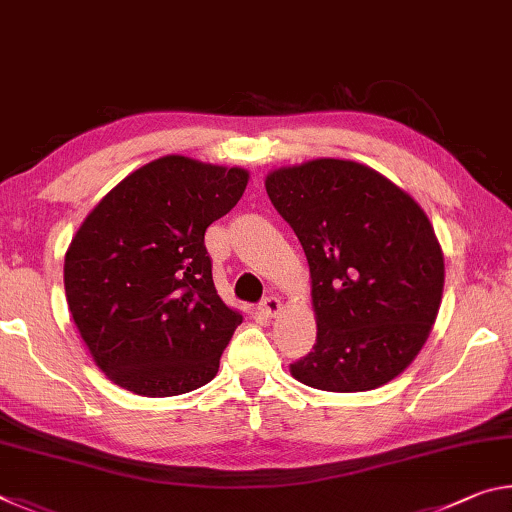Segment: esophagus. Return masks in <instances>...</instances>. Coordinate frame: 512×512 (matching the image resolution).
<instances>
[{
  "instance_id": "34e87169",
  "label": "esophagus",
  "mask_w": 512,
  "mask_h": 512,
  "mask_svg": "<svg viewBox=\"0 0 512 512\" xmlns=\"http://www.w3.org/2000/svg\"><path fill=\"white\" fill-rule=\"evenodd\" d=\"M259 309H262V314H266V316H277L282 311V302H280V298L268 296V298H264L262 305H259Z\"/></svg>"
}]
</instances>
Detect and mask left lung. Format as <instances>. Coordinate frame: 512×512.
<instances>
[{
  "mask_svg": "<svg viewBox=\"0 0 512 512\" xmlns=\"http://www.w3.org/2000/svg\"><path fill=\"white\" fill-rule=\"evenodd\" d=\"M305 250L316 345L289 370L329 393H361L411 366L436 323L445 259L422 207L368 164L318 158L266 176Z\"/></svg>",
  "mask_w": 512,
  "mask_h": 512,
  "instance_id": "obj_1",
  "label": "left lung"
}]
</instances>
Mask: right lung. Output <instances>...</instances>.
<instances>
[{"mask_svg":"<svg viewBox=\"0 0 512 512\" xmlns=\"http://www.w3.org/2000/svg\"><path fill=\"white\" fill-rule=\"evenodd\" d=\"M250 173L164 155L121 180L85 216L65 253L74 325L106 377L144 397L212 381L244 316L216 293L205 230Z\"/></svg>","mask_w":512,"mask_h":512,"instance_id":"1","label":"right lung"}]
</instances>
